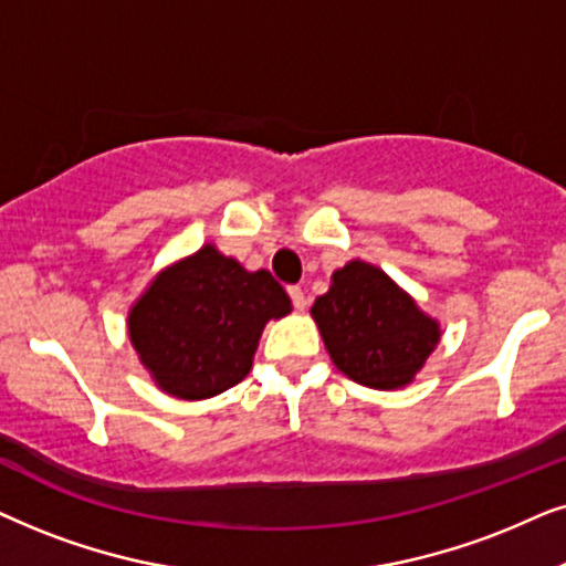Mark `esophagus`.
<instances>
[{"instance_id": "34e87169", "label": "esophagus", "mask_w": 566, "mask_h": 566, "mask_svg": "<svg viewBox=\"0 0 566 566\" xmlns=\"http://www.w3.org/2000/svg\"><path fill=\"white\" fill-rule=\"evenodd\" d=\"M287 292H290V297H292V305H295L297 311H305L307 300H305V295H303V290H300V287H290Z\"/></svg>"}]
</instances>
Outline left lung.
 <instances>
[{
  "label": "left lung",
  "instance_id": "1",
  "mask_svg": "<svg viewBox=\"0 0 566 566\" xmlns=\"http://www.w3.org/2000/svg\"><path fill=\"white\" fill-rule=\"evenodd\" d=\"M311 315L334 365L375 390L411 386L442 338L440 321L370 261L352 259L331 274Z\"/></svg>",
  "mask_w": 566,
  "mask_h": 566
}]
</instances>
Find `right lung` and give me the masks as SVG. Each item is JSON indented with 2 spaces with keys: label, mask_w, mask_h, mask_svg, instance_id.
Here are the masks:
<instances>
[{
  "label": "right lung",
  "mask_w": 566,
  "mask_h": 566,
  "mask_svg": "<svg viewBox=\"0 0 566 566\" xmlns=\"http://www.w3.org/2000/svg\"><path fill=\"white\" fill-rule=\"evenodd\" d=\"M290 313V295L266 269L248 271L207 243L149 279L126 328L163 394L205 401L251 373L266 323Z\"/></svg>",
  "instance_id": "1"
}]
</instances>
